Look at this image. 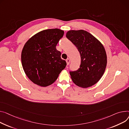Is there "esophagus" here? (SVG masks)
I'll use <instances>...</instances> for the list:
<instances>
[{
    "instance_id": "esophagus-1",
    "label": "esophagus",
    "mask_w": 129,
    "mask_h": 129,
    "mask_svg": "<svg viewBox=\"0 0 129 129\" xmlns=\"http://www.w3.org/2000/svg\"><path fill=\"white\" fill-rule=\"evenodd\" d=\"M66 63H67V65H69V64H70V59H69V58L66 59Z\"/></svg>"
}]
</instances>
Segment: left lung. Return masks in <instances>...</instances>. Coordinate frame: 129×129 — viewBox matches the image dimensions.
<instances>
[{"label": "left lung", "instance_id": "obj_1", "mask_svg": "<svg viewBox=\"0 0 129 129\" xmlns=\"http://www.w3.org/2000/svg\"><path fill=\"white\" fill-rule=\"evenodd\" d=\"M66 36L78 49L81 57L80 68L70 72L73 82L83 88L92 86L102 78L106 67L107 55L103 45L82 29L68 31Z\"/></svg>", "mask_w": 129, "mask_h": 129}]
</instances>
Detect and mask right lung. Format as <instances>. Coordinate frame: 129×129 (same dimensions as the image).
I'll list each match as a JSON object with an SVG mask.
<instances>
[{
	"mask_svg": "<svg viewBox=\"0 0 129 129\" xmlns=\"http://www.w3.org/2000/svg\"><path fill=\"white\" fill-rule=\"evenodd\" d=\"M64 31L58 28L42 30L25 43L21 53L24 71L35 84L45 87L52 84L66 66L56 46Z\"/></svg>",
	"mask_w": 129,
	"mask_h": 129,
	"instance_id": "add662e5",
	"label": "right lung"
}]
</instances>
